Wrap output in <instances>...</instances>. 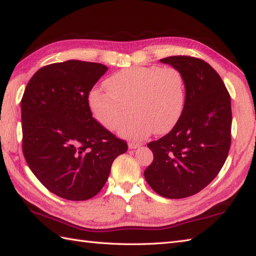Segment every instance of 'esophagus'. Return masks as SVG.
<instances>
[{
  "label": "esophagus",
  "mask_w": 256,
  "mask_h": 256,
  "mask_svg": "<svg viewBox=\"0 0 256 256\" xmlns=\"http://www.w3.org/2000/svg\"><path fill=\"white\" fill-rule=\"evenodd\" d=\"M140 145H142V144L138 143V142H128V148H131V150L136 148H138V146H140Z\"/></svg>",
  "instance_id": "34e87169"
}]
</instances>
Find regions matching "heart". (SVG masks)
Here are the masks:
<instances>
[{
	"instance_id": "1",
	"label": "heart",
	"mask_w": 256,
	"mask_h": 256,
	"mask_svg": "<svg viewBox=\"0 0 256 256\" xmlns=\"http://www.w3.org/2000/svg\"><path fill=\"white\" fill-rule=\"evenodd\" d=\"M108 91L94 89L89 102L94 118L110 131L142 140L152 132H170L180 118L186 103L182 72L172 66H136L113 74L106 81Z\"/></svg>"
}]
</instances>
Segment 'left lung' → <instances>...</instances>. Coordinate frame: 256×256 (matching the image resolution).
<instances>
[{
    "label": "left lung",
    "instance_id": "8db88e82",
    "mask_svg": "<svg viewBox=\"0 0 256 256\" xmlns=\"http://www.w3.org/2000/svg\"><path fill=\"white\" fill-rule=\"evenodd\" d=\"M160 62L182 72L186 103L172 131L148 144L154 160L144 177L162 197L182 199L208 186L224 165L231 145V98L202 59L172 56Z\"/></svg>",
    "mask_w": 256,
    "mask_h": 256
}]
</instances>
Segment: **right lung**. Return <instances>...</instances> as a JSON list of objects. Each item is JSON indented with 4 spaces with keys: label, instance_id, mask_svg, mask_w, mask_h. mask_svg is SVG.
I'll list each match as a JSON object with an SVG mask.
<instances>
[{
    "label": "right lung",
    "instance_id": "1",
    "mask_svg": "<svg viewBox=\"0 0 256 256\" xmlns=\"http://www.w3.org/2000/svg\"><path fill=\"white\" fill-rule=\"evenodd\" d=\"M108 67L67 60L40 68L20 101L23 154L32 174L59 197L88 200L100 192L113 160L128 150L92 116L89 94Z\"/></svg>",
    "mask_w": 256,
    "mask_h": 256
}]
</instances>
